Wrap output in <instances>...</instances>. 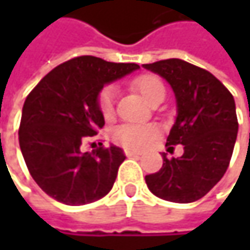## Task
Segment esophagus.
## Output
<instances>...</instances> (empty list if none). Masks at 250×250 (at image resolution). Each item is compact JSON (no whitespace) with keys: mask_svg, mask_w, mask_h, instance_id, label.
Segmentation results:
<instances>
[{"mask_svg":"<svg viewBox=\"0 0 250 250\" xmlns=\"http://www.w3.org/2000/svg\"><path fill=\"white\" fill-rule=\"evenodd\" d=\"M125 156H128V158H131V156H136V158H139L142 153L140 152H136V150H125Z\"/></svg>","mask_w":250,"mask_h":250,"instance_id":"obj_1","label":"esophagus"}]
</instances>
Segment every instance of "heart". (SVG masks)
<instances>
[{
    "mask_svg": "<svg viewBox=\"0 0 250 250\" xmlns=\"http://www.w3.org/2000/svg\"><path fill=\"white\" fill-rule=\"evenodd\" d=\"M133 88L150 103L158 94L165 92L162 81L155 75H140L133 81ZM116 88L105 86L98 97V107L104 117H110L114 110ZM159 134V127L155 125H122L116 127L111 137L116 143L128 149H143L150 145Z\"/></svg>",
    "mask_w": 250,
    "mask_h": 250,
    "instance_id": "heart-1",
    "label": "heart"
}]
</instances>
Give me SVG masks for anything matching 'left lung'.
<instances>
[{"instance_id": "1", "label": "left lung", "mask_w": 250, "mask_h": 250, "mask_svg": "<svg viewBox=\"0 0 250 250\" xmlns=\"http://www.w3.org/2000/svg\"><path fill=\"white\" fill-rule=\"evenodd\" d=\"M172 88L176 119L167 145H184V155L168 159L159 172L146 175L147 188L172 203L203 198L225 175L237 137L236 104L229 89L208 71L182 59L143 65Z\"/></svg>"}]
</instances>
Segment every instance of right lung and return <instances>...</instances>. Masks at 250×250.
Masks as SVG:
<instances>
[{
  "label": "right lung",
  "instance_id": "obj_1",
  "mask_svg": "<svg viewBox=\"0 0 250 250\" xmlns=\"http://www.w3.org/2000/svg\"><path fill=\"white\" fill-rule=\"evenodd\" d=\"M137 69V63L79 56L50 71L25 98L20 149L36 184L56 201L83 206L113 188L123 149L110 145L83 153L81 146L104 125L103 88Z\"/></svg>",
  "mask_w": 250,
  "mask_h": 250
}]
</instances>
